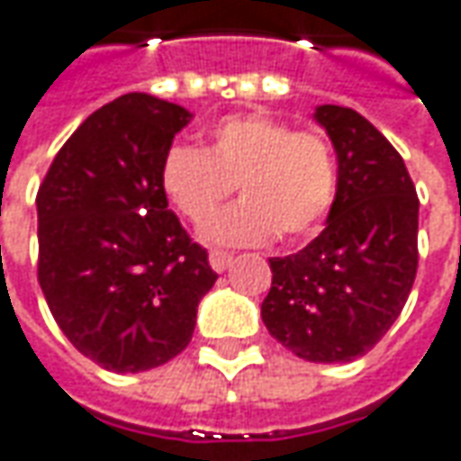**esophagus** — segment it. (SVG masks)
Segmentation results:
<instances>
[{"mask_svg":"<svg viewBox=\"0 0 461 461\" xmlns=\"http://www.w3.org/2000/svg\"><path fill=\"white\" fill-rule=\"evenodd\" d=\"M209 265L214 267L216 273H224L231 265V255L230 252H219V249H214V252L209 255Z\"/></svg>","mask_w":461,"mask_h":461,"instance_id":"1","label":"esophagus"}]
</instances>
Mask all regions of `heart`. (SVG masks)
Instances as JSON below:
<instances>
[{
  "label": "heart",
  "instance_id": "obj_1",
  "mask_svg": "<svg viewBox=\"0 0 461 461\" xmlns=\"http://www.w3.org/2000/svg\"><path fill=\"white\" fill-rule=\"evenodd\" d=\"M240 185L243 201L213 209ZM160 185L173 209L188 221H203L209 245L245 247L309 240L324 227L337 201L339 170L329 140L295 132L267 114H234L209 130V148L176 142L163 155Z\"/></svg>",
  "mask_w": 461,
  "mask_h": 461
}]
</instances>
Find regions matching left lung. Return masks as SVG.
Here are the masks:
<instances>
[{
    "label": "left lung",
    "instance_id": "obj_1",
    "mask_svg": "<svg viewBox=\"0 0 461 461\" xmlns=\"http://www.w3.org/2000/svg\"><path fill=\"white\" fill-rule=\"evenodd\" d=\"M313 120L337 152L339 188L324 231L270 258L262 321L295 357L352 362L401 316L419 267V196L403 158L355 109L321 104Z\"/></svg>",
    "mask_w": 461,
    "mask_h": 461
}]
</instances>
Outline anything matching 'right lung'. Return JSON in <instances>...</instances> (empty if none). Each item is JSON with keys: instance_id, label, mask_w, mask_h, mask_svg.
<instances>
[{"instance_id": "obj_1", "label": "right lung", "mask_w": 461, "mask_h": 461, "mask_svg": "<svg viewBox=\"0 0 461 461\" xmlns=\"http://www.w3.org/2000/svg\"><path fill=\"white\" fill-rule=\"evenodd\" d=\"M191 112L150 94L96 109L38 191V280L60 331L112 373L181 355L216 273L160 185L163 155Z\"/></svg>"}]
</instances>
